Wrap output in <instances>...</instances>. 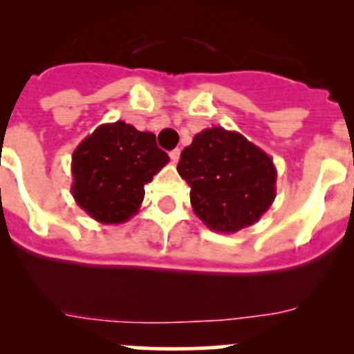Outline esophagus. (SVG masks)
Returning <instances> with one entry per match:
<instances>
[{"label": "esophagus", "mask_w": 354, "mask_h": 354, "mask_svg": "<svg viewBox=\"0 0 354 354\" xmlns=\"http://www.w3.org/2000/svg\"><path fill=\"white\" fill-rule=\"evenodd\" d=\"M180 154H181L180 149H174V151H171V152H169L171 160H173V162H178V160H180Z\"/></svg>", "instance_id": "esophagus-1"}]
</instances>
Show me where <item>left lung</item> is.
Instances as JSON below:
<instances>
[{"instance_id":"1","label":"left lung","mask_w":354,"mask_h":354,"mask_svg":"<svg viewBox=\"0 0 354 354\" xmlns=\"http://www.w3.org/2000/svg\"><path fill=\"white\" fill-rule=\"evenodd\" d=\"M178 173L192 188L194 212L217 233L252 226L276 198L277 171L270 156L223 127L195 135L181 152Z\"/></svg>"}]
</instances>
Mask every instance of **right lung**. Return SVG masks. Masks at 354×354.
Segmentation results:
<instances>
[{
    "label": "right lung",
    "instance_id": "1",
    "mask_svg": "<svg viewBox=\"0 0 354 354\" xmlns=\"http://www.w3.org/2000/svg\"><path fill=\"white\" fill-rule=\"evenodd\" d=\"M167 162L154 133L124 121L104 123L73 151L71 195L97 223H127L140 209L145 185Z\"/></svg>",
    "mask_w": 354,
    "mask_h": 354
}]
</instances>
